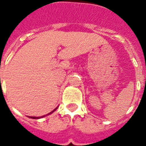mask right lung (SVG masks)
Listing matches in <instances>:
<instances>
[{"instance_id":"obj_1","label":"right lung","mask_w":146,"mask_h":146,"mask_svg":"<svg viewBox=\"0 0 146 146\" xmlns=\"http://www.w3.org/2000/svg\"><path fill=\"white\" fill-rule=\"evenodd\" d=\"M57 109V108H55L54 110H53V111H51V112H50V113H48V114H46V115L42 116V117H29V118H32V119H39V118H42V117H45V116L49 115V114H50V113H52L53 112H54V111H56Z\"/></svg>"}]
</instances>
